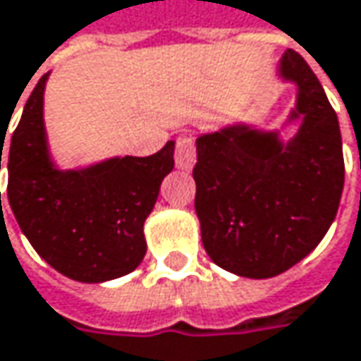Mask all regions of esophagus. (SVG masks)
<instances>
[{
	"mask_svg": "<svg viewBox=\"0 0 361 361\" xmlns=\"http://www.w3.org/2000/svg\"><path fill=\"white\" fill-rule=\"evenodd\" d=\"M176 165L183 169V171H190L196 163V145H194V138L190 134H181L176 140Z\"/></svg>",
	"mask_w": 361,
	"mask_h": 361,
	"instance_id": "obj_1",
	"label": "esophagus"
}]
</instances>
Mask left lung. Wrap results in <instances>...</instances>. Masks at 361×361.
<instances>
[{
    "label": "left lung",
    "mask_w": 361,
    "mask_h": 361,
    "mask_svg": "<svg viewBox=\"0 0 361 361\" xmlns=\"http://www.w3.org/2000/svg\"><path fill=\"white\" fill-rule=\"evenodd\" d=\"M300 84V134L283 148L275 134L227 128L196 140L194 167L202 244L225 271L269 279L291 269L331 227L345 163L337 114L316 74L295 51L281 61Z\"/></svg>",
    "instance_id": "left-lung-1"
}]
</instances>
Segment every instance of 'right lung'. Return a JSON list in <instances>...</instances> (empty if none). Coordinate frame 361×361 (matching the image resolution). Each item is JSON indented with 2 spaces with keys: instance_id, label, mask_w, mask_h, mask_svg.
I'll list each match as a JSON object with an SVG mask.
<instances>
[{
  "instance_id": "1",
  "label": "right lung",
  "mask_w": 361,
  "mask_h": 361,
  "mask_svg": "<svg viewBox=\"0 0 361 361\" xmlns=\"http://www.w3.org/2000/svg\"><path fill=\"white\" fill-rule=\"evenodd\" d=\"M45 80L47 74L30 92L8 152V200L18 225L37 254L66 277L101 283L128 275L147 254L142 225L173 169V142L150 157L57 171L43 126ZM1 150L4 145L0 169Z\"/></svg>"
}]
</instances>
